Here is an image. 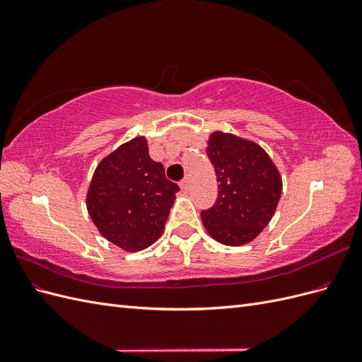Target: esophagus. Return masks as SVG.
Here are the masks:
<instances>
[{"label": "esophagus", "instance_id": "34e87169", "mask_svg": "<svg viewBox=\"0 0 362 362\" xmlns=\"http://www.w3.org/2000/svg\"><path fill=\"white\" fill-rule=\"evenodd\" d=\"M180 185H181V189H182V192H187V190L190 189V178H189V177H185L184 180H181Z\"/></svg>", "mask_w": 362, "mask_h": 362}]
</instances>
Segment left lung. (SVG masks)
Returning <instances> with one entry per match:
<instances>
[{
	"label": "left lung",
	"mask_w": 362,
	"mask_h": 362,
	"mask_svg": "<svg viewBox=\"0 0 362 362\" xmlns=\"http://www.w3.org/2000/svg\"><path fill=\"white\" fill-rule=\"evenodd\" d=\"M206 156L218 193L214 205L201 213L205 229L222 245L252 242L270 222L281 198L276 166L254 141L223 133L210 136Z\"/></svg>",
	"instance_id": "1"
}]
</instances>
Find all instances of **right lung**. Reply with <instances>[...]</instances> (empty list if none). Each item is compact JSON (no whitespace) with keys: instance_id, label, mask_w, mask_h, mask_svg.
I'll return each instance as SVG.
<instances>
[{"instance_id":"right-lung-1","label":"right lung","mask_w":362,"mask_h":362,"mask_svg":"<svg viewBox=\"0 0 362 362\" xmlns=\"http://www.w3.org/2000/svg\"><path fill=\"white\" fill-rule=\"evenodd\" d=\"M178 184L149 157L145 137L119 146L96 168L87 210L108 242L128 252L151 246L161 235Z\"/></svg>"}]
</instances>
